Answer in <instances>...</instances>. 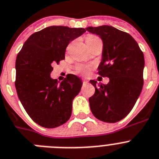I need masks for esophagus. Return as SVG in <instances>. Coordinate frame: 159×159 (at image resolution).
I'll return each instance as SVG.
<instances>
[{"mask_svg":"<svg viewBox=\"0 0 159 159\" xmlns=\"http://www.w3.org/2000/svg\"><path fill=\"white\" fill-rule=\"evenodd\" d=\"M88 83H89V81L87 80H83V84L84 85L88 84Z\"/></svg>","mask_w":159,"mask_h":159,"instance_id":"34e87169","label":"esophagus"}]
</instances>
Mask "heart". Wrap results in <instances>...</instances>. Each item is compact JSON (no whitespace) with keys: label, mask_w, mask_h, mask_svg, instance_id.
Segmentation results:
<instances>
[{"label":"heart","mask_w":159,"mask_h":159,"mask_svg":"<svg viewBox=\"0 0 159 159\" xmlns=\"http://www.w3.org/2000/svg\"><path fill=\"white\" fill-rule=\"evenodd\" d=\"M99 38L95 36V35H89V36H87L86 38V44L88 46V47H89L91 45L93 44L94 43L95 41L97 40ZM89 69V66H83V65H80V66H79L77 67V71L78 72L80 73H85L87 70Z\"/></svg>","instance_id":"obj_1"}]
</instances>
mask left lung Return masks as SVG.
I'll list each match as a JSON object with an SVG mask.
<instances>
[{"label": "left lung", "mask_w": 159, "mask_h": 159, "mask_svg": "<svg viewBox=\"0 0 159 159\" xmlns=\"http://www.w3.org/2000/svg\"><path fill=\"white\" fill-rule=\"evenodd\" d=\"M103 42L102 60L99 74L108 77L107 84L93 80L95 93L89 98L93 114L99 120L115 123L132 110L143 87L144 55L138 43L129 34L111 25L86 28Z\"/></svg>", "instance_id": "8db88e82"}]
</instances>
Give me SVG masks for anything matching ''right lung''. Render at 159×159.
I'll list each match as a JSON object with an SVG mask.
<instances>
[{
    "label": "right lung",
    "instance_id": "right-lung-1",
    "mask_svg": "<svg viewBox=\"0 0 159 159\" xmlns=\"http://www.w3.org/2000/svg\"><path fill=\"white\" fill-rule=\"evenodd\" d=\"M84 28L52 25L33 34L16 59L15 87L30 118L44 128L66 123L71 115L72 101L83 83L69 74L61 83L51 77L53 63L65 59L70 42L85 32Z\"/></svg>",
    "mask_w": 159,
    "mask_h": 159
}]
</instances>
